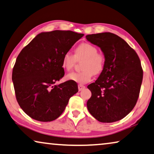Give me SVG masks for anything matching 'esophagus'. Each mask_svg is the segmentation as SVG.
<instances>
[{
    "label": "esophagus",
    "instance_id": "34e87169",
    "mask_svg": "<svg viewBox=\"0 0 154 154\" xmlns=\"http://www.w3.org/2000/svg\"><path fill=\"white\" fill-rule=\"evenodd\" d=\"M84 88H85V86L84 85H82V84L78 85V89H79V91H81V90H84Z\"/></svg>",
    "mask_w": 154,
    "mask_h": 154
}]
</instances>
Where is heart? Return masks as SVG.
Masks as SVG:
<instances>
[{
    "instance_id": "b5f03b06",
    "label": "heart",
    "mask_w": 154,
    "mask_h": 154,
    "mask_svg": "<svg viewBox=\"0 0 154 154\" xmlns=\"http://www.w3.org/2000/svg\"><path fill=\"white\" fill-rule=\"evenodd\" d=\"M83 60L82 72H71L66 75V79L80 84L91 81L92 75H99L105 67V56L98 53L97 46L90 43L84 42L78 45L74 51V56L70 53L64 54L62 60V67L66 71L72 69L76 61Z\"/></svg>"
}]
</instances>
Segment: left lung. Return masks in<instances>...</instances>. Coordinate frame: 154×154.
Masks as SVG:
<instances>
[{"instance_id":"left-lung-1","label":"left lung","mask_w":154,"mask_h":154,"mask_svg":"<svg viewBox=\"0 0 154 154\" xmlns=\"http://www.w3.org/2000/svg\"><path fill=\"white\" fill-rule=\"evenodd\" d=\"M86 38L101 48L106 59L98 79L88 86L92 92L88 109L102 123L121 120L137 102L143 76L140 59L123 39L114 33L91 34Z\"/></svg>"}]
</instances>
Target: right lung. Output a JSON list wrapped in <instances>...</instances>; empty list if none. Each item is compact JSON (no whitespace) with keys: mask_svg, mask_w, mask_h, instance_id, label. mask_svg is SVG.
Returning <instances> with one entry per match:
<instances>
[{"mask_svg":"<svg viewBox=\"0 0 154 154\" xmlns=\"http://www.w3.org/2000/svg\"><path fill=\"white\" fill-rule=\"evenodd\" d=\"M83 36L71 31L42 32L20 51L12 81L19 106L31 118L42 122L55 120L78 92L76 82H55L64 75L63 55Z\"/></svg>","mask_w":154,"mask_h":154,"instance_id":"right-lung-1","label":"right lung"}]
</instances>
